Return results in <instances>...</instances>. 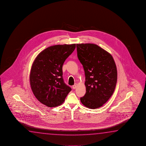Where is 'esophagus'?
<instances>
[{"label": "esophagus", "mask_w": 146, "mask_h": 146, "mask_svg": "<svg viewBox=\"0 0 146 146\" xmlns=\"http://www.w3.org/2000/svg\"><path fill=\"white\" fill-rule=\"evenodd\" d=\"M76 87H77V84H75L74 85L72 86V88L74 89H76Z\"/></svg>", "instance_id": "obj_1"}]
</instances>
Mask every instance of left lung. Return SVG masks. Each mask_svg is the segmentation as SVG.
<instances>
[{
  "label": "left lung",
  "instance_id": "8db88e82",
  "mask_svg": "<svg viewBox=\"0 0 146 146\" xmlns=\"http://www.w3.org/2000/svg\"><path fill=\"white\" fill-rule=\"evenodd\" d=\"M77 55L83 66L86 92L80 98L82 104L96 109L106 103L117 82V69L110 54L92 43L77 44Z\"/></svg>",
  "mask_w": 146,
  "mask_h": 146
}]
</instances>
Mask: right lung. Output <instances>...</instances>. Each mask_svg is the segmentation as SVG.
Segmentation results:
<instances>
[{"label":"right lung","mask_w":146,"mask_h":146,"mask_svg":"<svg viewBox=\"0 0 146 146\" xmlns=\"http://www.w3.org/2000/svg\"><path fill=\"white\" fill-rule=\"evenodd\" d=\"M76 44L55 45L39 53L33 63L30 81L36 99L49 107L62 104L72 90L64 82L62 66Z\"/></svg>","instance_id":"obj_1"}]
</instances>
